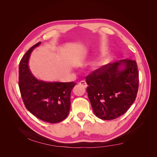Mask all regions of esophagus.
I'll use <instances>...</instances> for the list:
<instances>
[{"mask_svg":"<svg viewBox=\"0 0 157 157\" xmlns=\"http://www.w3.org/2000/svg\"><path fill=\"white\" fill-rule=\"evenodd\" d=\"M79 85H82L83 87H85V88H86L87 87V84H86V81H85V80H82V81H81L80 82H79Z\"/></svg>","mask_w":157,"mask_h":157,"instance_id":"34e87169","label":"esophagus"}]
</instances>
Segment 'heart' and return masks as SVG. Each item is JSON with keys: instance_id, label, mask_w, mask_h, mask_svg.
<instances>
[{"instance_id": "1", "label": "heart", "mask_w": 157, "mask_h": 157, "mask_svg": "<svg viewBox=\"0 0 157 157\" xmlns=\"http://www.w3.org/2000/svg\"><path fill=\"white\" fill-rule=\"evenodd\" d=\"M109 61V59H103L101 60H100L98 61L95 62L92 66V68L94 71H100L101 69V68L105 66Z\"/></svg>"}]
</instances>
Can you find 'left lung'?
Wrapping results in <instances>:
<instances>
[{
    "mask_svg": "<svg viewBox=\"0 0 157 157\" xmlns=\"http://www.w3.org/2000/svg\"><path fill=\"white\" fill-rule=\"evenodd\" d=\"M121 66L123 67L120 69ZM88 95L96 116L112 120L132 105L139 87L136 62L124 59L104 66L86 77Z\"/></svg>",
    "mask_w": 157,
    "mask_h": 157,
    "instance_id": "8db88e82",
    "label": "left lung"
}]
</instances>
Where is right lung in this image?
<instances>
[{
	"mask_svg": "<svg viewBox=\"0 0 157 157\" xmlns=\"http://www.w3.org/2000/svg\"><path fill=\"white\" fill-rule=\"evenodd\" d=\"M38 42L23 57L19 66V87L26 108L38 119L58 123L68 116L71 107V93L75 82H45L37 79L31 72L28 60Z\"/></svg>",
	"mask_w": 157,
	"mask_h": 157,
	"instance_id": "add662e5",
	"label": "right lung"
}]
</instances>
